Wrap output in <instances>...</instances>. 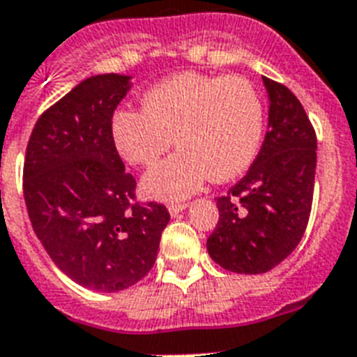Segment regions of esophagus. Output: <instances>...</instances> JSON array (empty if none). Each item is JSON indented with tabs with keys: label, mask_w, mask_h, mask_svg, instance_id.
Listing matches in <instances>:
<instances>
[{
	"label": "esophagus",
	"mask_w": 357,
	"mask_h": 357,
	"mask_svg": "<svg viewBox=\"0 0 357 357\" xmlns=\"http://www.w3.org/2000/svg\"><path fill=\"white\" fill-rule=\"evenodd\" d=\"M188 207L187 202H172V204H169V211L172 216H176V214H179L181 211H185V208Z\"/></svg>",
	"instance_id": "obj_1"
}]
</instances>
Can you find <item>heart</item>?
Returning <instances> with one entry per match:
<instances>
[{"instance_id":"heart-1","label":"heart","mask_w":357,"mask_h":357,"mask_svg":"<svg viewBox=\"0 0 357 357\" xmlns=\"http://www.w3.org/2000/svg\"><path fill=\"white\" fill-rule=\"evenodd\" d=\"M109 133L119 155L141 167L176 141L181 149L144 176L143 188L152 198H183L207 178L227 181L248 169L262 141L264 102L244 77L185 71L146 89L141 109H117Z\"/></svg>"}]
</instances>
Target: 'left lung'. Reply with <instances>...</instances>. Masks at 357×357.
I'll return each mask as SVG.
<instances>
[{"label": "left lung", "mask_w": 357, "mask_h": 357, "mask_svg": "<svg viewBox=\"0 0 357 357\" xmlns=\"http://www.w3.org/2000/svg\"><path fill=\"white\" fill-rule=\"evenodd\" d=\"M269 130L244 178L216 198L218 224L207 240L211 259L233 273H266L303 238L314 202L317 137L301 100L264 77Z\"/></svg>", "instance_id": "obj_1"}]
</instances>
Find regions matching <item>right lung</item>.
<instances>
[{
    "label": "right lung",
    "mask_w": 357,
    "mask_h": 357,
    "mask_svg": "<svg viewBox=\"0 0 357 357\" xmlns=\"http://www.w3.org/2000/svg\"><path fill=\"white\" fill-rule=\"evenodd\" d=\"M130 77L86 78L40 115L23 163V196L34 233L69 279L121 291L158 257L170 214L137 202L135 178L113 146L109 121Z\"/></svg>",
    "instance_id": "add662e5"
}]
</instances>
